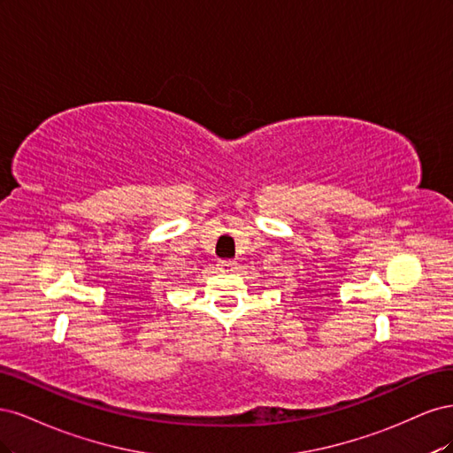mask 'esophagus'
Listing matches in <instances>:
<instances>
[{"mask_svg":"<svg viewBox=\"0 0 453 453\" xmlns=\"http://www.w3.org/2000/svg\"><path fill=\"white\" fill-rule=\"evenodd\" d=\"M217 268L221 272H234L236 270V263H232V260H219Z\"/></svg>","mask_w":453,"mask_h":453,"instance_id":"esophagus-1","label":"esophagus"}]
</instances>
